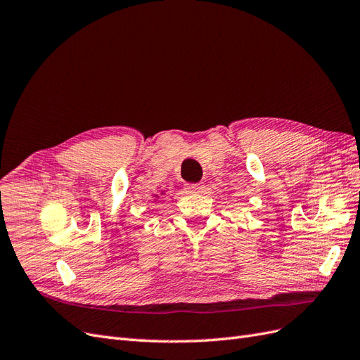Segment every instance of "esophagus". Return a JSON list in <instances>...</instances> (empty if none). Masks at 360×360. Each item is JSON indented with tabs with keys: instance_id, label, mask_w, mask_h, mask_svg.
<instances>
[{
	"instance_id": "esophagus-1",
	"label": "esophagus",
	"mask_w": 360,
	"mask_h": 360,
	"mask_svg": "<svg viewBox=\"0 0 360 360\" xmlns=\"http://www.w3.org/2000/svg\"><path fill=\"white\" fill-rule=\"evenodd\" d=\"M186 189L189 192H200L202 189V183H195V184H186Z\"/></svg>"
}]
</instances>
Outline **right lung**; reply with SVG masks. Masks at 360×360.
I'll use <instances>...</instances> for the list:
<instances>
[{
    "label": "right lung",
    "mask_w": 360,
    "mask_h": 360,
    "mask_svg": "<svg viewBox=\"0 0 360 360\" xmlns=\"http://www.w3.org/2000/svg\"><path fill=\"white\" fill-rule=\"evenodd\" d=\"M156 198H158V195H156Z\"/></svg>",
    "instance_id": "obj_1"
}]
</instances>
